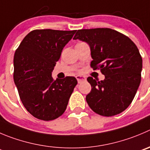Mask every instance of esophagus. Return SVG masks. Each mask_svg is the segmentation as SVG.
<instances>
[{
    "mask_svg": "<svg viewBox=\"0 0 150 150\" xmlns=\"http://www.w3.org/2000/svg\"><path fill=\"white\" fill-rule=\"evenodd\" d=\"M76 79H77L78 83H80V82H82V81H84L85 79L84 76H79V75H77V76H76Z\"/></svg>",
    "mask_w": 150,
    "mask_h": 150,
    "instance_id": "esophagus-1",
    "label": "esophagus"
}]
</instances>
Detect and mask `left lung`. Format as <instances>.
Instances as JSON below:
<instances>
[{"label": "left lung", "mask_w": 150, "mask_h": 150, "mask_svg": "<svg viewBox=\"0 0 150 150\" xmlns=\"http://www.w3.org/2000/svg\"><path fill=\"white\" fill-rule=\"evenodd\" d=\"M90 45L91 66L105 76L88 81L91 91L86 101L93 112L112 116L127 109L135 97L142 79V58L135 44L128 37L108 28L80 29L74 40Z\"/></svg>", "instance_id": "left-lung-1"}]
</instances>
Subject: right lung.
Returning a JSON list of instances; mask_svg holds the SVG:
<instances>
[{"instance_id": "right-lung-1", "label": "right lung", "mask_w": 150, "mask_h": 150, "mask_svg": "<svg viewBox=\"0 0 150 150\" xmlns=\"http://www.w3.org/2000/svg\"><path fill=\"white\" fill-rule=\"evenodd\" d=\"M76 31L33 30L15 51V84L23 106L37 119L54 120L66 110L77 80L74 76L54 80L51 73Z\"/></svg>"}]
</instances>
